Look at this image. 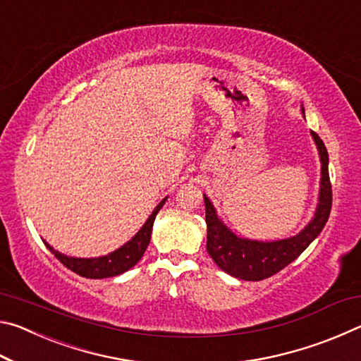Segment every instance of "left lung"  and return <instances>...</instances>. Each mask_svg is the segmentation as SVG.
<instances>
[{
  "label": "left lung",
  "mask_w": 361,
  "mask_h": 361,
  "mask_svg": "<svg viewBox=\"0 0 361 361\" xmlns=\"http://www.w3.org/2000/svg\"><path fill=\"white\" fill-rule=\"evenodd\" d=\"M301 111L304 116V108H301ZM310 135L319 149L322 164L319 204H317L314 218L296 235L274 242L239 237L221 221L210 199L204 194L207 252L216 262V266L229 276L248 280V282H258V280L271 277L295 261L325 228L333 202L331 183H329L328 173V151L315 132L310 130Z\"/></svg>",
  "instance_id": "8db88e82"
}]
</instances>
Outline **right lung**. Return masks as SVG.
Masks as SVG:
<instances>
[{
	"mask_svg": "<svg viewBox=\"0 0 361 361\" xmlns=\"http://www.w3.org/2000/svg\"><path fill=\"white\" fill-rule=\"evenodd\" d=\"M166 199H162L159 205L156 207L149 218L146 219V223L140 228L132 239L124 243L121 248L114 250V252L108 253L105 256H99V258H75V256H66L63 253L54 250L49 243L44 240L46 247L51 250V252L56 255V258L66 266L70 271L76 272L78 276L85 277V279H106V277H116L119 274H124L133 267L137 262L142 259L143 253L149 245L151 240V232H152V224H154L156 215L159 210L162 209V205L166 204Z\"/></svg>",
	"mask_w": 361,
	"mask_h": 361,
	"instance_id": "1",
	"label": "right lung"
}]
</instances>
